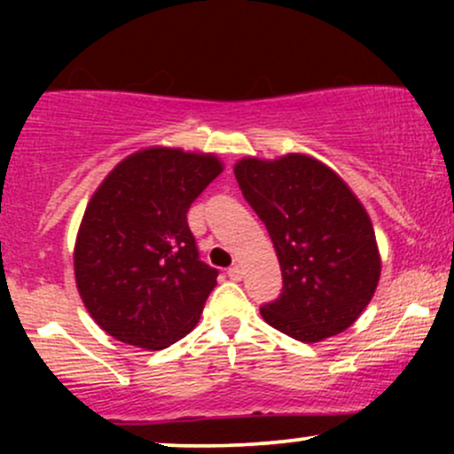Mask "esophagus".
Wrapping results in <instances>:
<instances>
[{
	"instance_id": "obj_1",
	"label": "esophagus",
	"mask_w": 454,
	"mask_h": 454,
	"mask_svg": "<svg viewBox=\"0 0 454 454\" xmlns=\"http://www.w3.org/2000/svg\"><path fill=\"white\" fill-rule=\"evenodd\" d=\"M226 273H228V278H231V279H234V281H239V279H241V278H243V269H241V267H239V264H234V267H231V269H228V270H226Z\"/></svg>"
}]
</instances>
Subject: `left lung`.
I'll use <instances>...</instances> for the list:
<instances>
[{
  "instance_id": "8db88e82",
  "label": "left lung",
  "mask_w": 454,
  "mask_h": 454,
  "mask_svg": "<svg viewBox=\"0 0 454 454\" xmlns=\"http://www.w3.org/2000/svg\"><path fill=\"white\" fill-rule=\"evenodd\" d=\"M234 176L278 252L281 293L260 307L270 326L299 341L346 331L380 279L376 234L348 185L307 155L241 160Z\"/></svg>"
}]
</instances>
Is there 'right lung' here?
Returning a JSON list of instances; mask_svg holds the SVG:
<instances>
[{"label":"right lung","instance_id":"add662e5","mask_svg":"<svg viewBox=\"0 0 454 454\" xmlns=\"http://www.w3.org/2000/svg\"><path fill=\"white\" fill-rule=\"evenodd\" d=\"M222 173L213 155L155 147L123 160L87 205L76 286L114 340L161 350L196 326L217 269L202 262L187 211Z\"/></svg>","mask_w":454,"mask_h":454}]
</instances>
